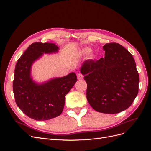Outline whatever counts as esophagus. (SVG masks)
Here are the masks:
<instances>
[{
	"mask_svg": "<svg viewBox=\"0 0 151 151\" xmlns=\"http://www.w3.org/2000/svg\"><path fill=\"white\" fill-rule=\"evenodd\" d=\"M77 79H79V80H81V79H82L83 78V76L81 74H80V73H79V74H77Z\"/></svg>",
	"mask_w": 151,
	"mask_h": 151,
	"instance_id": "obj_1",
	"label": "esophagus"
}]
</instances>
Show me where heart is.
Instances as JSON below:
<instances>
[{
    "label": "heart",
    "mask_w": 151,
    "mask_h": 151,
    "mask_svg": "<svg viewBox=\"0 0 151 151\" xmlns=\"http://www.w3.org/2000/svg\"><path fill=\"white\" fill-rule=\"evenodd\" d=\"M89 52V50L88 49V48H86V49H84L83 51V52L84 53H88Z\"/></svg>",
    "instance_id": "obj_1"
}]
</instances>
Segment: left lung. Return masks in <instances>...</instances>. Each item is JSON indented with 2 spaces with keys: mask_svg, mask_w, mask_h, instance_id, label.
Listing matches in <instances>:
<instances>
[{
  "mask_svg": "<svg viewBox=\"0 0 151 151\" xmlns=\"http://www.w3.org/2000/svg\"><path fill=\"white\" fill-rule=\"evenodd\" d=\"M104 57L86 60L81 68L88 88L86 96L100 113L115 114L125 110L139 92V75L128 50L116 43L103 46Z\"/></svg>",
  "mask_w": 151,
  "mask_h": 151,
  "instance_id": "8db88e82",
  "label": "left lung"
}]
</instances>
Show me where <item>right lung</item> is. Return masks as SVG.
Instances as JSON below:
<instances>
[{
	"instance_id": "obj_1",
	"label": "right lung",
	"mask_w": 151,
	"mask_h": 151,
	"mask_svg": "<svg viewBox=\"0 0 151 151\" xmlns=\"http://www.w3.org/2000/svg\"><path fill=\"white\" fill-rule=\"evenodd\" d=\"M58 47L51 43H33L17 60L13 81L15 101L21 110L36 120L52 119L62 113L65 96L77 81L74 72L52 79L42 84L31 77L33 63L45 53L57 52Z\"/></svg>"
}]
</instances>
